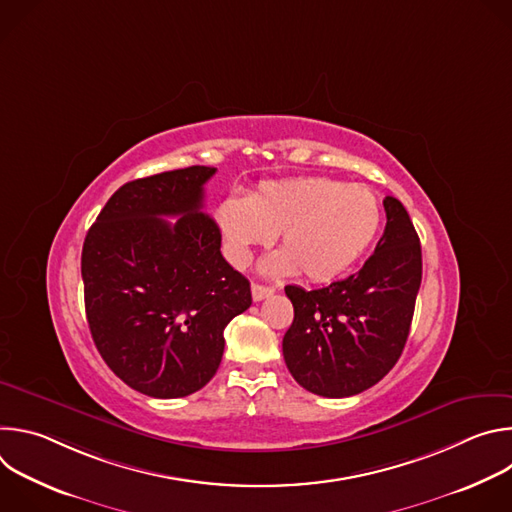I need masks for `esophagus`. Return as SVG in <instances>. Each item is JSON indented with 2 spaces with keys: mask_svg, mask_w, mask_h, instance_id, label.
I'll use <instances>...</instances> for the list:
<instances>
[{
  "mask_svg": "<svg viewBox=\"0 0 512 512\" xmlns=\"http://www.w3.org/2000/svg\"><path fill=\"white\" fill-rule=\"evenodd\" d=\"M251 294H253V300H255V302H261V300H265V298L273 296V294H275V289H273V287H269V285L253 283V285H251Z\"/></svg>",
  "mask_w": 512,
  "mask_h": 512,
  "instance_id": "1",
  "label": "esophagus"
}]
</instances>
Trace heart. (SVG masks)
I'll return each mask as SVG.
<instances>
[{
	"label": "heart",
	"instance_id": "heart-1",
	"mask_svg": "<svg viewBox=\"0 0 512 512\" xmlns=\"http://www.w3.org/2000/svg\"><path fill=\"white\" fill-rule=\"evenodd\" d=\"M383 218L377 194L332 178H298L261 184L249 198L231 196L218 208L227 255L247 267L255 247L279 233L281 251L263 271L308 281H330L346 273L375 241Z\"/></svg>",
	"mask_w": 512,
	"mask_h": 512
}]
</instances>
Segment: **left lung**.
Instances as JSON below:
<instances>
[{"label": "left lung", "instance_id": "1", "mask_svg": "<svg viewBox=\"0 0 512 512\" xmlns=\"http://www.w3.org/2000/svg\"><path fill=\"white\" fill-rule=\"evenodd\" d=\"M385 233L358 273L306 291L285 285L294 322L283 336L287 369L306 391L350 397L399 360L421 285V245L405 206L387 196Z\"/></svg>", "mask_w": 512, "mask_h": 512}]
</instances>
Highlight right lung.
<instances>
[{"label":"right lung","mask_w":512,"mask_h":512,"mask_svg":"<svg viewBox=\"0 0 512 512\" xmlns=\"http://www.w3.org/2000/svg\"><path fill=\"white\" fill-rule=\"evenodd\" d=\"M214 172L190 166L123 184L85 237L91 336L107 367L148 397L202 389L221 364L227 324L251 306L247 277L225 261L202 210Z\"/></svg>","instance_id":"obj_1"}]
</instances>
